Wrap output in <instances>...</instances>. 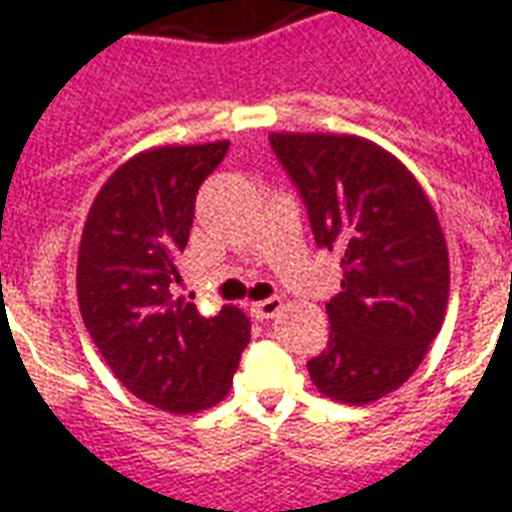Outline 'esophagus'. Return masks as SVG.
Segmentation results:
<instances>
[{
    "label": "esophagus",
    "mask_w": 512,
    "mask_h": 512,
    "mask_svg": "<svg viewBox=\"0 0 512 512\" xmlns=\"http://www.w3.org/2000/svg\"><path fill=\"white\" fill-rule=\"evenodd\" d=\"M281 308H284L281 297H267V300H259V303H250V311H253L256 320H273V317H278Z\"/></svg>",
    "instance_id": "obj_1"
}]
</instances>
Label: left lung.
<instances>
[{
    "mask_svg": "<svg viewBox=\"0 0 512 512\" xmlns=\"http://www.w3.org/2000/svg\"><path fill=\"white\" fill-rule=\"evenodd\" d=\"M270 146L317 245L342 253V292L325 303L328 347L308 375L331 400L369 405L411 378L444 325L449 250L436 209L411 170L366 137L273 132Z\"/></svg>",
    "mask_w": 512,
    "mask_h": 512,
    "instance_id": "1",
    "label": "left lung"
}]
</instances>
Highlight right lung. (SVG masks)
<instances>
[{
	"label": "right lung",
	"instance_id": "obj_1",
	"mask_svg": "<svg viewBox=\"0 0 512 512\" xmlns=\"http://www.w3.org/2000/svg\"><path fill=\"white\" fill-rule=\"evenodd\" d=\"M228 140L159 146L104 181L79 242L82 322L112 375L137 400L168 413L212 408L231 389L250 322L237 306L204 317L173 300L195 195L223 162Z\"/></svg>",
	"mask_w": 512,
	"mask_h": 512
}]
</instances>
